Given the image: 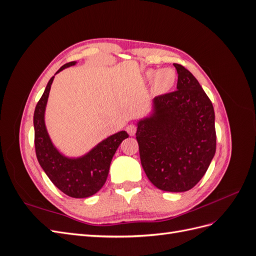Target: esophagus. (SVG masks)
<instances>
[{"instance_id": "obj_1", "label": "esophagus", "mask_w": 256, "mask_h": 256, "mask_svg": "<svg viewBox=\"0 0 256 256\" xmlns=\"http://www.w3.org/2000/svg\"><path fill=\"white\" fill-rule=\"evenodd\" d=\"M126 131H127L129 136H134L136 132V126H134V125H128L126 127Z\"/></svg>"}]
</instances>
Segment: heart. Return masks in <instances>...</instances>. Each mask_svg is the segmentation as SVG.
Listing matches in <instances>:
<instances>
[{
  "mask_svg": "<svg viewBox=\"0 0 256 256\" xmlns=\"http://www.w3.org/2000/svg\"><path fill=\"white\" fill-rule=\"evenodd\" d=\"M147 81H152V90L156 94H164L171 90L176 82V74L172 68H164L160 70H150L145 74Z\"/></svg>",
  "mask_w": 256,
  "mask_h": 256,
  "instance_id": "heart-1",
  "label": "heart"
}]
</instances>
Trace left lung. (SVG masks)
Wrapping results in <instances>:
<instances>
[{
	"instance_id": "left-lung-1",
	"label": "left lung",
	"mask_w": 256,
	"mask_h": 256,
	"mask_svg": "<svg viewBox=\"0 0 256 256\" xmlns=\"http://www.w3.org/2000/svg\"><path fill=\"white\" fill-rule=\"evenodd\" d=\"M177 90L152 99V111L138 122L141 164L154 186L168 192L192 189L216 152L214 106L188 69L174 64Z\"/></svg>"
}]
</instances>
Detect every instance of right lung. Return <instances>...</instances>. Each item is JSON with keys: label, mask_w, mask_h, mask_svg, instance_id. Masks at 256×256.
Listing matches in <instances>:
<instances>
[{"label": "right lung", "mask_w": 256, "mask_h": 256, "mask_svg": "<svg viewBox=\"0 0 256 256\" xmlns=\"http://www.w3.org/2000/svg\"><path fill=\"white\" fill-rule=\"evenodd\" d=\"M76 62H70L65 64L56 74L76 65ZM53 79L54 76L49 80L34 112L37 160L49 180L62 192L76 198H88L102 188L116 150L129 136L126 131H120L104 138L81 157H66L53 145L44 124L46 106Z\"/></svg>", "instance_id": "obj_1"}]
</instances>
